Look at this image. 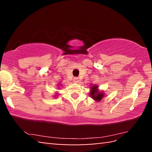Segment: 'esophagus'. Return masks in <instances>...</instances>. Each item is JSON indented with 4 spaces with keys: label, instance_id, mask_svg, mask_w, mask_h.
Returning <instances> with one entry per match:
<instances>
[{
    "label": "esophagus",
    "instance_id": "34e87169",
    "mask_svg": "<svg viewBox=\"0 0 152 152\" xmlns=\"http://www.w3.org/2000/svg\"><path fill=\"white\" fill-rule=\"evenodd\" d=\"M73 80H74V82H79V78H78V77H74V79H73Z\"/></svg>",
    "mask_w": 152,
    "mask_h": 152
}]
</instances>
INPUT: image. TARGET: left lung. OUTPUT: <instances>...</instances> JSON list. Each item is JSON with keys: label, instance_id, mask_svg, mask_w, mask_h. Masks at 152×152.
Masks as SVG:
<instances>
[{"label": "left lung", "instance_id": "obj_1", "mask_svg": "<svg viewBox=\"0 0 152 152\" xmlns=\"http://www.w3.org/2000/svg\"><path fill=\"white\" fill-rule=\"evenodd\" d=\"M91 96L92 99H94L95 100V101H100L102 99V98H103L104 94L102 93V92H98L97 86H93L91 88Z\"/></svg>", "mask_w": 152, "mask_h": 152}]
</instances>
